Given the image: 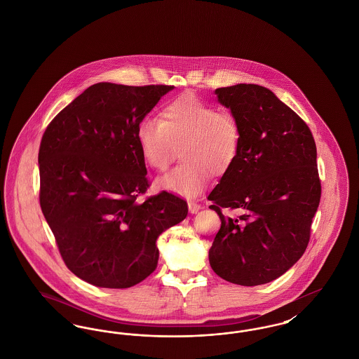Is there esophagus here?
I'll use <instances>...</instances> for the list:
<instances>
[{"instance_id":"34e87169","label":"esophagus","mask_w":359,"mask_h":359,"mask_svg":"<svg viewBox=\"0 0 359 359\" xmlns=\"http://www.w3.org/2000/svg\"><path fill=\"white\" fill-rule=\"evenodd\" d=\"M201 208H202V205H199V203H196V202H194V201H189V202H188V210H189L191 214H196Z\"/></svg>"}]
</instances>
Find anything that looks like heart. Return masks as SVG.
Listing matches in <instances>:
<instances>
[{"instance_id": "obj_1", "label": "heart", "mask_w": 359, "mask_h": 359, "mask_svg": "<svg viewBox=\"0 0 359 359\" xmlns=\"http://www.w3.org/2000/svg\"><path fill=\"white\" fill-rule=\"evenodd\" d=\"M137 142L145 163L158 172L170 167L180 145L183 160L158 184L192 198L205 191L212 173L231 170L241 151V126L229 110L183 94L163 104L158 121L140 122Z\"/></svg>"}]
</instances>
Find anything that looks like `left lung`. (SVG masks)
Listing matches in <instances>:
<instances>
[{
  "mask_svg": "<svg viewBox=\"0 0 359 359\" xmlns=\"http://www.w3.org/2000/svg\"><path fill=\"white\" fill-rule=\"evenodd\" d=\"M241 126V151L208 195L221 229L208 252L212 271L243 287L271 283L304 255L322 186L307 123L258 85L215 90ZM222 209H239L226 217Z\"/></svg>",
  "mask_w": 359,
  "mask_h": 359,
  "instance_id": "obj_1",
  "label": "left lung"
}]
</instances>
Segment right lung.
<instances>
[{"label":"right lung","mask_w":359,"mask_h":359,"mask_svg":"<svg viewBox=\"0 0 359 359\" xmlns=\"http://www.w3.org/2000/svg\"><path fill=\"white\" fill-rule=\"evenodd\" d=\"M173 86H90L47 126L39 149L40 207L75 276L129 288L157 266V237L187 217L171 192L149 188L137 128Z\"/></svg>","instance_id":"obj_1"}]
</instances>
